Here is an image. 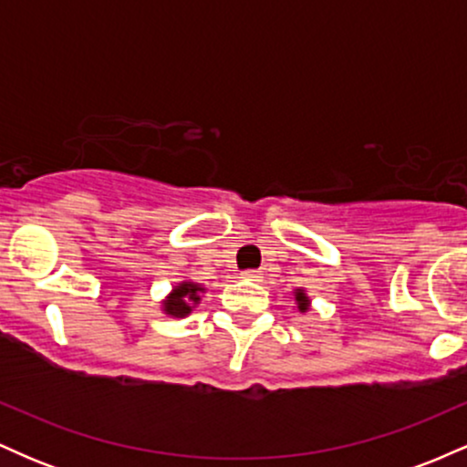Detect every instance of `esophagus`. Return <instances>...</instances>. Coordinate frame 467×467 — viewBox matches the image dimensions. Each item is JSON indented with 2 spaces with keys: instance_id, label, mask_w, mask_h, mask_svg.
<instances>
[{
  "instance_id": "obj_1",
  "label": "esophagus",
  "mask_w": 467,
  "mask_h": 467,
  "mask_svg": "<svg viewBox=\"0 0 467 467\" xmlns=\"http://www.w3.org/2000/svg\"><path fill=\"white\" fill-rule=\"evenodd\" d=\"M241 278H245V281H264V275L259 270H245L241 272Z\"/></svg>"
}]
</instances>
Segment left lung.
I'll use <instances>...</instances> for the list:
<instances>
[{"instance_id": "8db88e82", "label": "left lung", "mask_w": 467, "mask_h": 467, "mask_svg": "<svg viewBox=\"0 0 467 467\" xmlns=\"http://www.w3.org/2000/svg\"><path fill=\"white\" fill-rule=\"evenodd\" d=\"M294 296H296L298 312H307V309H309V296L305 294V289H296V292H294Z\"/></svg>"}]
</instances>
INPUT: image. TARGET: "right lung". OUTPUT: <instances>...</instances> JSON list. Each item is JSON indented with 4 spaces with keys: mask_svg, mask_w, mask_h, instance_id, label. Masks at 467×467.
<instances>
[{
    "mask_svg": "<svg viewBox=\"0 0 467 467\" xmlns=\"http://www.w3.org/2000/svg\"><path fill=\"white\" fill-rule=\"evenodd\" d=\"M202 292L203 287L197 285V283H191V281L178 283V285L173 287V292H171L162 301L164 314L173 316V318H184V316H189L192 312V307L200 303Z\"/></svg>",
    "mask_w": 467,
    "mask_h": 467,
    "instance_id": "add662e5",
    "label": "right lung"
}]
</instances>
